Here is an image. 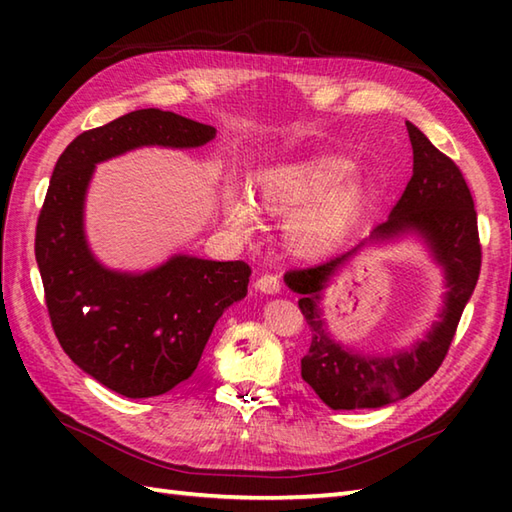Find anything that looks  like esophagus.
<instances>
[{"label": "esophagus", "mask_w": 512, "mask_h": 512, "mask_svg": "<svg viewBox=\"0 0 512 512\" xmlns=\"http://www.w3.org/2000/svg\"><path fill=\"white\" fill-rule=\"evenodd\" d=\"M255 288L259 292H264V295H277L279 292V279L275 275H262L255 281Z\"/></svg>", "instance_id": "34e87169"}]
</instances>
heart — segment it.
Here are the masks:
<instances>
[{
	"mask_svg": "<svg viewBox=\"0 0 512 512\" xmlns=\"http://www.w3.org/2000/svg\"><path fill=\"white\" fill-rule=\"evenodd\" d=\"M354 162L323 156L262 169L255 176V206L286 217V242L299 257H321L350 231L367 204V187L350 180ZM224 220L235 231H250L255 209L237 189L224 191Z\"/></svg>",
	"mask_w": 512,
	"mask_h": 512,
	"instance_id": "b5f03b06",
	"label": "heart"
}]
</instances>
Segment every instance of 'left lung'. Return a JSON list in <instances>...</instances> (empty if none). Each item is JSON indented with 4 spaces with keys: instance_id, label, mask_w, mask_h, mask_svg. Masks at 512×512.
<instances>
[{
    "instance_id": "obj_1",
    "label": "left lung",
    "mask_w": 512,
    "mask_h": 512,
    "mask_svg": "<svg viewBox=\"0 0 512 512\" xmlns=\"http://www.w3.org/2000/svg\"><path fill=\"white\" fill-rule=\"evenodd\" d=\"M407 132L413 149V176L387 222L378 224L347 253L286 275L288 288L301 295L299 308L312 330L310 352L301 358V378L336 411L380 409L411 396L427 383L447 356L480 277L477 213L462 171L409 121ZM405 236H418L443 270L448 292L439 321L422 340L389 355L358 353L336 342L322 319V290L363 247L393 243Z\"/></svg>"
}]
</instances>
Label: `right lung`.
Wrapping results in <instances>:
<instances>
[{"label":"right lung","mask_w":512,"mask_h":512,"mask_svg":"<svg viewBox=\"0 0 512 512\" xmlns=\"http://www.w3.org/2000/svg\"><path fill=\"white\" fill-rule=\"evenodd\" d=\"M215 134L149 107L76 136L54 165L35 237L52 328L74 365L125 398L167 394L195 372L217 319L246 297L250 268L184 253L140 273L107 268L85 235L94 169L140 147H202Z\"/></svg>","instance_id":"1"}]
</instances>
